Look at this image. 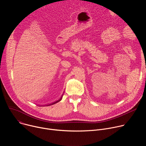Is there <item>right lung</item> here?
<instances>
[{"label":"right lung","instance_id":"add662e5","mask_svg":"<svg viewBox=\"0 0 146 146\" xmlns=\"http://www.w3.org/2000/svg\"><path fill=\"white\" fill-rule=\"evenodd\" d=\"M62 97L59 99V100H58L57 101H56V102H53V103H52L51 104H49V105H46V106H50V105H54V104H55V103H56L57 102H59V101H60L61 100V99H62Z\"/></svg>","mask_w":146,"mask_h":146}]
</instances>
